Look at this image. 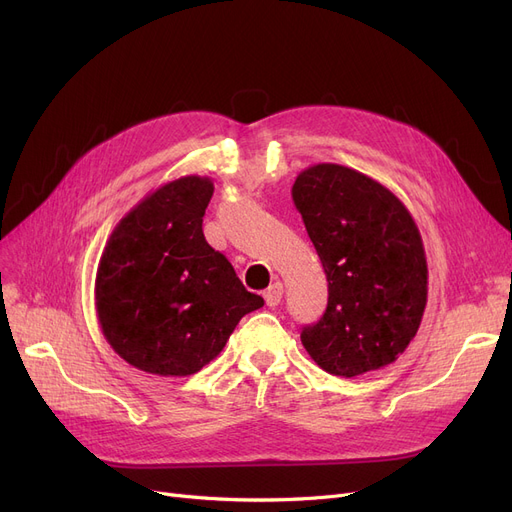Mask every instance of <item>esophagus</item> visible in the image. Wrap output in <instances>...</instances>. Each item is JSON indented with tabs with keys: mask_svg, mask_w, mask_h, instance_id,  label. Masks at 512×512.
Segmentation results:
<instances>
[{
	"mask_svg": "<svg viewBox=\"0 0 512 512\" xmlns=\"http://www.w3.org/2000/svg\"><path fill=\"white\" fill-rule=\"evenodd\" d=\"M282 294H284V286L280 282L267 286L263 292V299H265L267 307H276L282 301Z\"/></svg>",
	"mask_w": 512,
	"mask_h": 512,
	"instance_id": "34e87169",
	"label": "esophagus"
}]
</instances>
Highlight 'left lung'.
Listing matches in <instances>:
<instances>
[{"label": "left lung", "mask_w": 512, "mask_h": 512, "mask_svg": "<svg viewBox=\"0 0 512 512\" xmlns=\"http://www.w3.org/2000/svg\"><path fill=\"white\" fill-rule=\"evenodd\" d=\"M292 201L328 278V307L301 342L332 375L357 378L405 353L427 305V261L413 215L390 188L353 168L317 164Z\"/></svg>", "instance_id": "1"}]
</instances>
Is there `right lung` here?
Here are the masks:
<instances>
[{"label": "right lung", "instance_id": "obj_1", "mask_svg": "<svg viewBox=\"0 0 512 512\" xmlns=\"http://www.w3.org/2000/svg\"><path fill=\"white\" fill-rule=\"evenodd\" d=\"M207 176H182L134 205L99 259L95 307L101 332L132 367L184 378L222 353L236 324L263 299L207 245Z\"/></svg>", "mask_w": 512, "mask_h": 512}]
</instances>
